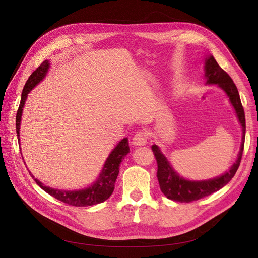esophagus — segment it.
<instances>
[{
	"label": "esophagus",
	"mask_w": 258,
	"mask_h": 258,
	"mask_svg": "<svg viewBox=\"0 0 258 258\" xmlns=\"http://www.w3.org/2000/svg\"><path fill=\"white\" fill-rule=\"evenodd\" d=\"M148 135L145 130H139L135 137L132 138V142L136 145H145L147 143Z\"/></svg>",
	"instance_id": "1"
}]
</instances>
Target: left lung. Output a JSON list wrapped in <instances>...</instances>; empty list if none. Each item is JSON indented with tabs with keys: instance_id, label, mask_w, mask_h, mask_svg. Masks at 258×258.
I'll list each match as a JSON object with an SVG mask.
<instances>
[{
	"instance_id": "obj_1",
	"label": "left lung",
	"mask_w": 258,
	"mask_h": 258,
	"mask_svg": "<svg viewBox=\"0 0 258 258\" xmlns=\"http://www.w3.org/2000/svg\"><path fill=\"white\" fill-rule=\"evenodd\" d=\"M206 76L207 84H217L229 97L232 106L235 107L239 121L242 126V143L240 147V152L238 155V159L233 163L228 172L224 173L222 176L216 177L209 181L191 182L178 176V174L171 167L167 158L160 152L157 145H152V151L157 161V178L160 186V190L165 194V196L173 201L178 202H192L198 199L209 196L222 187L227 184L230 179L235 176L237 170L240 166L242 153L244 148V139H245V115L243 106H242L237 86L231 80V77L226 73L224 70L217 64L216 60L213 56H210L206 60Z\"/></svg>"
}]
</instances>
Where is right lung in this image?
Listing matches in <instances>:
<instances>
[{
  "label": "right lung",
  "instance_id": "1",
  "mask_svg": "<svg viewBox=\"0 0 258 258\" xmlns=\"http://www.w3.org/2000/svg\"><path fill=\"white\" fill-rule=\"evenodd\" d=\"M48 68H49V62L47 60L43 61L41 66L30 75L25 85V87L22 89L20 104L16 115V131H17L18 138H19V126H20V120H21L22 108H23V105H25L28 93L35 85H37L44 79V76L46 75V73H47ZM128 153H129L128 139L124 138L118 143V145L114 148V151L110 154V156H108V158L105 161V165L103 167L102 172H101L99 176L98 181L92 186L88 187V188H85L82 190L67 191V190L53 189V188H50V187L44 186L40 181H37L36 178H34L32 174L31 173L30 174L34 178L36 184L40 186L43 190L49 194L53 198L58 199L59 201H62L64 202V204L73 206V207H89V206L101 204V202L105 201L113 194L115 188L116 178L119 173L120 162L122 161V158Z\"/></svg>",
  "mask_w": 258,
  "mask_h": 258
}]
</instances>
